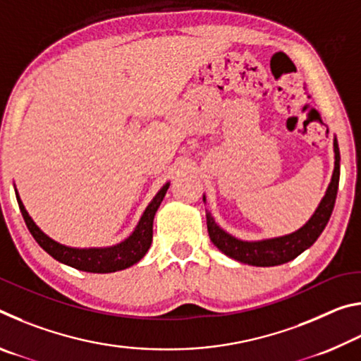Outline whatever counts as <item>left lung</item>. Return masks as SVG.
Returning a JSON list of instances; mask_svg holds the SVG:
<instances>
[{
  "instance_id": "8db88e82",
  "label": "left lung",
  "mask_w": 361,
  "mask_h": 361,
  "mask_svg": "<svg viewBox=\"0 0 361 361\" xmlns=\"http://www.w3.org/2000/svg\"><path fill=\"white\" fill-rule=\"evenodd\" d=\"M339 146L338 140L334 138V172L331 176V183L326 189L325 197L322 199L319 209L315 210L312 218L305 223L301 229L293 232L290 235L277 237V239H269L261 242H243L235 239V237L229 235L224 232L219 226L215 223L209 212L207 213V229H209L210 240L213 245L221 250L224 255L229 258H234L240 262L252 266H279L283 262H288L295 259L296 256L301 255L304 250H307L314 242L319 239L320 234L325 229V226L331 216L336 195H338V186H339ZM205 202V195H204Z\"/></svg>"
}]
</instances>
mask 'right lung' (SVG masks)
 Returning a JSON list of instances; mask_svg holds the SVG:
<instances>
[{
  "mask_svg": "<svg viewBox=\"0 0 361 361\" xmlns=\"http://www.w3.org/2000/svg\"><path fill=\"white\" fill-rule=\"evenodd\" d=\"M169 185L164 186L161 191L156 194V197L151 200V204L146 207L142 219H140L138 226L133 231V234L129 239L124 240L119 245L109 247V248H89V250H79V248H70L60 243L54 242L52 239L42 232L38 226L33 223V219L28 216V213L23 207L22 200L17 195V202H19L22 216L25 219V224L28 231L32 232L35 240L39 243V247L63 264H68L79 271L85 272H95V274H106V272H116L121 269L130 267L143 258L151 247L152 240V219H154L156 212L161 205L164 195H166Z\"/></svg>",
  "mask_w": 361,
  "mask_h": 361,
  "instance_id": "obj_1",
  "label": "right lung"
}]
</instances>
